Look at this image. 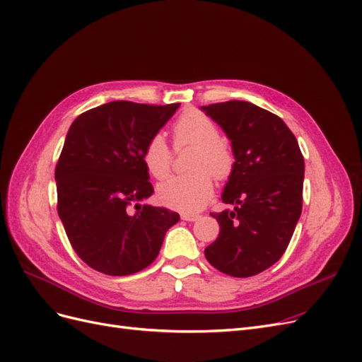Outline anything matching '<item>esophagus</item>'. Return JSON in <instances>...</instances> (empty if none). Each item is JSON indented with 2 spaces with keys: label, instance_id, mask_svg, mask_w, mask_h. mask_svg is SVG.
Returning a JSON list of instances; mask_svg holds the SVG:
<instances>
[{
  "label": "esophagus",
  "instance_id": "1",
  "mask_svg": "<svg viewBox=\"0 0 362 362\" xmlns=\"http://www.w3.org/2000/svg\"><path fill=\"white\" fill-rule=\"evenodd\" d=\"M182 221H187V222H196L199 218L198 214H182L181 216Z\"/></svg>",
  "mask_w": 362,
  "mask_h": 362
}]
</instances>
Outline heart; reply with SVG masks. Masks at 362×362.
I'll return each instance as SVG.
<instances>
[{
	"mask_svg": "<svg viewBox=\"0 0 362 362\" xmlns=\"http://www.w3.org/2000/svg\"><path fill=\"white\" fill-rule=\"evenodd\" d=\"M175 146H194L187 175H178L163 181L157 196L161 204L184 213L199 211L213 194V174L225 180L231 173L234 158L231 149L221 140V131L206 115L190 110L173 127ZM144 161L148 172L157 180L166 178L172 168V152L163 136H154L145 149Z\"/></svg>",
	"mask_w": 362,
	"mask_h": 362,
	"instance_id": "heart-1",
	"label": "heart"
}]
</instances>
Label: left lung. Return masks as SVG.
I'll list each match as a JSON object with an SVG mask.
<instances>
[{
	"label": "left lung",
	"mask_w": 362,
	"mask_h": 362,
	"mask_svg": "<svg viewBox=\"0 0 362 362\" xmlns=\"http://www.w3.org/2000/svg\"><path fill=\"white\" fill-rule=\"evenodd\" d=\"M201 110L225 131L235 158L222 193L235 206L211 213L221 233L205 258L229 276H254L282 257L298 225L303 156L286 122L255 104L228 101Z\"/></svg>",
	"instance_id": "obj_1"
}]
</instances>
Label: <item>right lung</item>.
Wrapping results in <instances>:
<instances>
[{"label": "right lung", "mask_w": 362, "mask_h": 362, "mask_svg": "<svg viewBox=\"0 0 362 362\" xmlns=\"http://www.w3.org/2000/svg\"><path fill=\"white\" fill-rule=\"evenodd\" d=\"M180 104L113 101L76 117L56 168L57 211L74 250L110 276L148 267L180 214L141 204L154 193L144 154Z\"/></svg>", "instance_id": "right-lung-1"}]
</instances>
